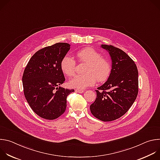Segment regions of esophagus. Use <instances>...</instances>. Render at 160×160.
Wrapping results in <instances>:
<instances>
[{"label":"esophagus","instance_id":"1","mask_svg":"<svg viewBox=\"0 0 160 160\" xmlns=\"http://www.w3.org/2000/svg\"><path fill=\"white\" fill-rule=\"evenodd\" d=\"M75 91L78 93H83L84 92L83 90H81V89H76Z\"/></svg>","mask_w":160,"mask_h":160}]
</instances>
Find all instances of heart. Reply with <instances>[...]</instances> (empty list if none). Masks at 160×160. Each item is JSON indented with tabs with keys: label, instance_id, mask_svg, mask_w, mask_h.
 <instances>
[{
	"label": "heart",
	"instance_id": "1",
	"mask_svg": "<svg viewBox=\"0 0 160 160\" xmlns=\"http://www.w3.org/2000/svg\"><path fill=\"white\" fill-rule=\"evenodd\" d=\"M77 56L80 62L87 63L83 75L75 77L70 80L72 87L83 89L87 87L94 85L96 79L102 82L109 77L111 66L109 61L92 48H86L77 53ZM61 69L62 73L68 77H73L75 73L76 61L71 56L66 55L61 61Z\"/></svg>",
	"mask_w": 160,
	"mask_h": 160
}]
</instances>
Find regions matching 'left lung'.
Here are the masks:
<instances>
[{
  "instance_id": "left-lung-1",
  "label": "left lung",
  "mask_w": 160,
  "mask_h": 160,
  "mask_svg": "<svg viewBox=\"0 0 160 160\" xmlns=\"http://www.w3.org/2000/svg\"><path fill=\"white\" fill-rule=\"evenodd\" d=\"M101 48L109 54L112 69L108 80L96 90L91 113L103 122L115 120L125 114L138 94V70L134 61L122 50L111 45Z\"/></svg>"
}]
</instances>
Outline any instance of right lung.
<instances>
[{
    "mask_svg": "<svg viewBox=\"0 0 160 160\" xmlns=\"http://www.w3.org/2000/svg\"><path fill=\"white\" fill-rule=\"evenodd\" d=\"M70 49L67 43H56L44 48L30 58L22 75L25 98L40 117L54 120L64 113L67 96L73 89L60 87L65 81L61 61Z\"/></svg>",
    "mask_w": 160,
    "mask_h": 160,
    "instance_id": "obj_1",
    "label": "right lung"
}]
</instances>
